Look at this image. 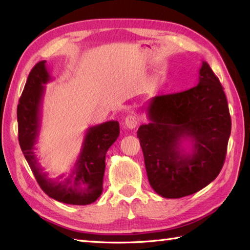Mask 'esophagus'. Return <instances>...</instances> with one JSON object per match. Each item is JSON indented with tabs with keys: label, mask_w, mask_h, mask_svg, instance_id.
<instances>
[{
	"label": "esophagus",
	"mask_w": 250,
	"mask_h": 250,
	"mask_svg": "<svg viewBox=\"0 0 250 250\" xmlns=\"http://www.w3.org/2000/svg\"><path fill=\"white\" fill-rule=\"evenodd\" d=\"M138 124H139V118L137 116H134V115L128 116L125 120V128L130 129V130L134 129L135 126L138 125Z\"/></svg>",
	"instance_id": "34e87169"
}]
</instances>
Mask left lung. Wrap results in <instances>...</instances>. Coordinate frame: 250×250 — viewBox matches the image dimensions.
Returning a JSON list of instances; mask_svg holds the SVG:
<instances>
[{"label": "left lung", "instance_id": "8db88e82", "mask_svg": "<svg viewBox=\"0 0 250 250\" xmlns=\"http://www.w3.org/2000/svg\"><path fill=\"white\" fill-rule=\"evenodd\" d=\"M145 109L150 122L140 125L137 135L155 193L184 197L216 179L225 161L231 120L225 92L206 62H202L195 87L155 96Z\"/></svg>", "mask_w": 250, "mask_h": 250}]
</instances>
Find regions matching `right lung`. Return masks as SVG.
<instances>
[{
    "instance_id": "obj_1",
    "label": "right lung",
    "mask_w": 250,
    "mask_h": 250,
    "mask_svg": "<svg viewBox=\"0 0 250 250\" xmlns=\"http://www.w3.org/2000/svg\"><path fill=\"white\" fill-rule=\"evenodd\" d=\"M50 80L46 61L37 62L28 75L18 105L21 149L37 183L49 197L65 204H91L103 193L105 153L119 137V122L111 120L89 126L70 172L50 179L35 153L42 125L45 84Z\"/></svg>"
}]
</instances>
